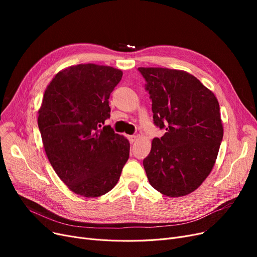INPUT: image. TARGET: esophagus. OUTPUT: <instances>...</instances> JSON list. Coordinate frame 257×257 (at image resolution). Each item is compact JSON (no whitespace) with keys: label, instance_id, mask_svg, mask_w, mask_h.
Listing matches in <instances>:
<instances>
[{"label":"esophagus","instance_id":"34e87169","mask_svg":"<svg viewBox=\"0 0 257 257\" xmlns=\"http://www.w3.org/2000/svg\"><path fill=\"white\" fill-rule=\"evenodd\" d=\"M128 140L130 142V144H133V143H136V141L138 140V137L137 136H129Z\"/></svg>","mask_w":257,"mask_h":257}]
</instances>
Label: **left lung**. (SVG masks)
Instances as JSON below:
<instances>
[{"instance_id": "obj_1", "label": "left lung", "mask_w": 257, "mask_h": 257, "mask_svg": "<svg viewBox=\"0 0 257 257\" xmlns=\"http://www.w3.org/2000/svg\"><path fill=\"white\" fill-rule=\"evenodd\" d=\"M152 100L154 124L166 129L144 161L148 180L168 197L193 193L210 174L223 139L214 93L190 73L139 67Z\"/></svg>"}]
</instances>
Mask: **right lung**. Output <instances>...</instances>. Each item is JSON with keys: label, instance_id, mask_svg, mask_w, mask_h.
<instances>
[{"label": "right lung", "instance_id": "obj_1", "mask_svg": "<svg viewBox=\"0 0 257 257\" xmlns=\"http://www.w3.org/2000/svg\"><path fill=\"white\" fill-rule=\"evenodd\" d=\"M123 72L112 66L77 64L58 72L47 86L38 128L47 157L70 190L100 197L115 186L129 158L130 144L104 126L110 93Z\"/></svg>", "mask_w": 257, "mask_h": 257}]
</instances>
